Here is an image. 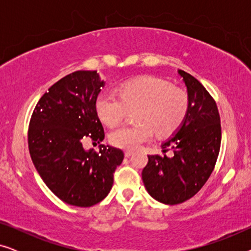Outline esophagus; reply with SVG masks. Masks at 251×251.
Instances as JSON below:
<instances>
[{
    "label": "esophagus",
    "instance_id": "34e87169",
    "mask_svg": "<svg viewBox=\"0 0 251 251\" xmlns=\"http://www.w3.org/2000/svg\"><path fill=\"white\" fill-rule=\"evenodd\" d=\"M131 155H132L131 151H126V152H125V156L126 157H129V156H131Z\"/></svg>",
    "mask_w": 251,
    "mask_h": 251
}]
</instances>
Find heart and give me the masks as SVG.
Segmentation results:
<instances>
[{"instance_id": "1", "label": "heart", "mask_w": 251, "mask_h": 251, "mask_svg": "<svg viewBox=\"0 0 251 251\" xmlns=\"http://www.w3.org/2000/svg\"><path fill=\"white\" fill-rule=\"evenodd\" d=\"M120 97L111 92L101 94L96 101L97 114L105 125L116 126L128 109L137 108L135 126H123L109 135L113 145L136 150L150 140L154 132L173 133L183 123L188 100L183 90L154 76H140L120 85Z\"/></svg>"}]
</instances>
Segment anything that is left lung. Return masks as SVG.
Instances as JSON below:
<instances>
[{"instance_id":"1","label":"left lung","mask_w":251,"mask_h":251,"mask_svg":"<svg viewBox=\"0 0 251 251\" xmlns=\"http://www.w3.org/2000/svg\"><path fill=\"white\" fill-rule=\"evenodd\" d=\"M187 89L184 121L162 145L174 155H149L142 178L146 191L164 204H178L194 197L210 177L221 149L222 129L217 105L205 88L178 70Z\"/></svg>"}]
</instances>
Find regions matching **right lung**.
Masks as SVG:
<instances>
[{"label":"right lung","mask_w":251,"mask_h":251,"mask_svg":"<svg viewBox=\"0 0 251 251\" xmlns=\"http://www.w3.org/2000/svg\"><path fill=\"white\" fill-rule=\"evenodd\" d=\"M105 82L97 71H76L49 88L34 109L28 149L37 173L52 193L75 207H91L107 197L125 154L113 146L99 152L82 142L105 138L96 100Z\"/></svg>","instance_id":"obj_1"}]
</instances>
